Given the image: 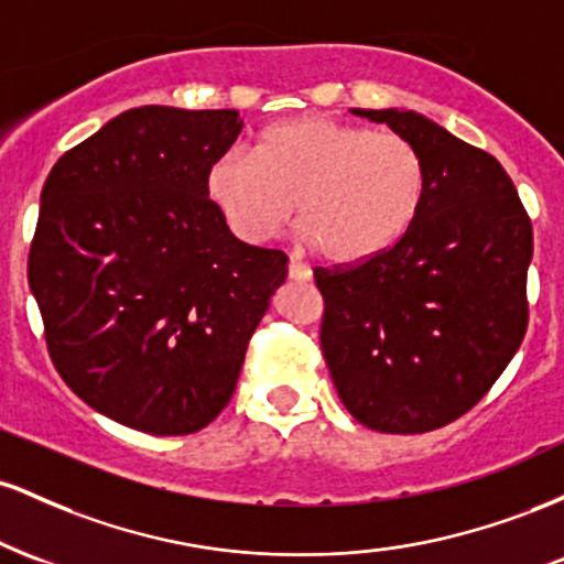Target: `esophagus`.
Masks as SVG:
<instances>
[{
    "label": "esophagus",
    "mask_w": 564,
    "mask_h": 564,
    "mask_svg": "<svg viewBox=\"0 0 564 564\" xmlns=\"http://www.w3.org/2000/svg\"><path fill=\"white\" fill-rule=\"evenodd\" d=\"M289 278H291V281H296V283H304V281H310V278H313V270H310V264H304V262L296 260V257H291V260H289Z\"/></svg>",
    "instance_id": "1"
}]
</instances>
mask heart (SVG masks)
Wrapping results in <instances>:
<instances>
[{
  "label": "heart",
  "mask_w": 564,
  "mask_h": 564,
  "mask_svg": "<svg viewBox=\"0 0 564 564\" xmlns=\"http://www.w3.org/2000/svg\"><path fill=\"white\" fill-rule=\"evenodd\" d=\"M426 166L398 134L296 116L262 129L251 153L206 170V196L246 243H264L296 215L302 236L334 262L381 254L422 209Z\"/></svg>",
  "instance_id": "1"
}]
</instances>
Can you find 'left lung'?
<instances>
[{"mask_svg":"<svg viewBox=\"0 0 564 564\" xmlns=\"http://www.w3.org/2000/svg\"><path fill=\"white\" fill-rule=\"evenodd\" d=\"M349 113L411 142L426 191L392 249L315 270L323 358L360 424L416 435L467 413L514 358L528 328L533 228L490 153L405 108Z\"/></svg>","mask_w":564,"mask_h":564,"instance_id":"1","label":"left lung"}]
</instances>
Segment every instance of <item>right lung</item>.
<instances>
[{"mask_svg":"<svg viewBox=\"0 0 564 564\" xmlns=\"http://www.w3.org/2000/svg\"><path fill=\"white\" fill-rule=\"evenodd\" d=\"M238 111L129 108L57 159L29 254L50 358L89 408L191 435L228 405L286 254L238 241L206 170Z\"/></svg>","mask_w":564,"mask_h":564,"instance_id":"add662e5","label":"right lung"}]
</instances>
